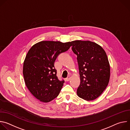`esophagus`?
Instances as JSON below:
<instances>
[{"label": "esophagus", "mask_w": 130, "mask_h": 130, "mask_svg": "<svg viewBox=\"0 0 130 130\" xmlns=\"http://www.w3.org/2000/svg\"><path fill=\"white\" fill-rule=\"evenodd\" d=\"M70 78H71V77L70 76H68V77L66 79V81H69L70 80Z\"/></svg>", "instance_id": "1"}]
</instances>
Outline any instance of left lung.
I'll return each instance as SVG.
<instances>
[{"mask_svg":"<svg viewBox=\"0 0 130 130\" xmlns=\"http://www.w3.org/2000/svg\"><path fill=\"white\" fill-rule=\"evenodd\" d=\"M71 43L72 50L77 55L81 80L77 94L85 100H94L109 82L110 66L106 53L95 42L76 40Z\"/></svg>","mask_w":130,"mask_h":130,"instance_id":"left-lung-1","label":"left lung"}]
</instances>
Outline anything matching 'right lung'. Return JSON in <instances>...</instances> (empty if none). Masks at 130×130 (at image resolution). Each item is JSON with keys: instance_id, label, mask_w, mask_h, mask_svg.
Listing matches in <instances>:
<instances>
[{"instance_id": "right-lung-1", "label": "right lung", "mask_w": 130, "mask_h": 130, "mask_svg": "<svg viewBox=\"0 0 130 130\" xmlns=\"http://www.w3.org/2000/svg\"><path fill=\"white\" fill-rule=\"evenodd\" d=\"M70 46L71 42L41 41L28 51L23 65L25 82L31 93L40 101L47 103L59 95L64 81L58 79L54 64L59 54Z\"/></svg>"}]
</instances>
